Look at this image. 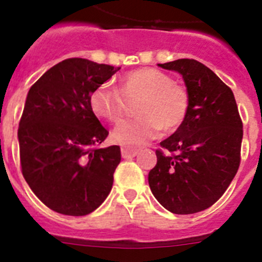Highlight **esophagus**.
Listing matches in <instances>:
<instances>
[{"instance_id":"obj_1","label":"esophagus","mask_w":262,"mask_h":262,"mask_svg":"<svg viewBox=\"0 0 262 262\" xmlns=\"http://www.w3.org/2000/svg\"><path fill=\"white\" fill-rule=\"evenodd\" d=\"M138 152H139L138 147H133V145H124V147H122V156H123L124 159L136 156Z\"/></svg>"}]
</instances>
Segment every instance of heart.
Wrapping results in <instances>:
<instances>
[{
    "mask_svg": "<svg viewBox=\"0 0 262 262\" xmlns=\"http://www.w3.org/2000/svg\"><path fill=\"white\" fill-rule=\"evenodd\" d=\"M119 91L102 84L90 94L89 105L97 118L117 122L126 110V99L142 98L138 119L122 120L113 129V140L123 145L142 144L160 135L172 133L184 123L190 106L186 88L156 68H139L119 78Z\"/></svg>",
    "mask_w": 262,
    "mask_h": 262,
    "instance_id": "b5f03b06",
    "label": "heart"
}]
</instances>
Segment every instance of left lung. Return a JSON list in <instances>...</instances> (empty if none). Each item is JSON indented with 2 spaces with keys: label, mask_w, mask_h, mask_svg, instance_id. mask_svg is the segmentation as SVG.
<instances>
[{
  "label": "left lung",
  "mask_w": 262,
  "mask_h": 262,
  "mask_svg": "<svg viewBox=\"0 0 262 262\" xmlns=\"http://www.w3.org/2000/svg\"><path fill=\"white\" fill-rule=\"evenodd\" d=\"M159 67L182 75L190 106L184 123L160 143L148 182L168 211L195 214L214 205L237 173L243 122L232 90L205 64L178 59Z\"/></svg>",
  "instance_id": "8db88e82"
}]
</instances>
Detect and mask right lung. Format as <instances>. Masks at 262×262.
Masks as SVG:
<instances>
[{
	"label": "right lung",
	"mask_w": 262,
	"mask_h": 262,
	"mask_svg": "<svg viewBox=\"0 0 262 262\" xmlns=\"http://www.w3.org/2000/svg\"><path fill=\"white\" fill-rule=\"evenodd\" d=\"M119 69L72 57L30 88L18 127L20 168L34 194L59 214H90L113 187L120 148L98 147L108 131L89 98Z\"/></svg>",
	"instance_id": "add662e5"
}]
</instances>
